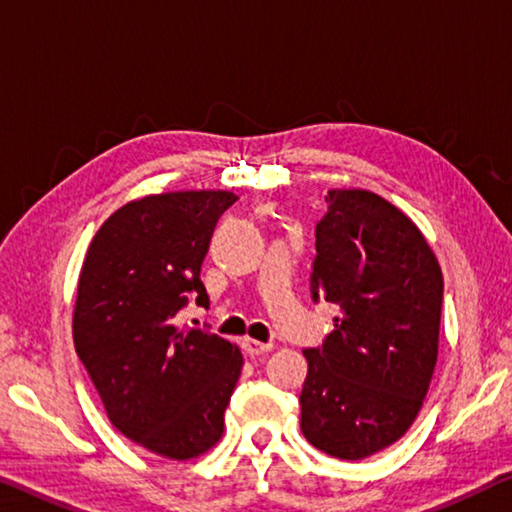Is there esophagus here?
<instances>
[{
	"instance_id": "esophagus-1",
	"label": "esophagus",
	"mask_w": 512,
	"mask_h": 512,
	"mask_svg": "<svg viewBox=\"0 0 512 512\" xmlns=\"http://www.w3.org/2000/svg\"><path fill=\"white\" fill-rule=\"evenodd\" d=\"M243 351L248 355H264V353H271L273 351V344L271 342H257V339H243Z\"/></svg>"
}]
</instances>
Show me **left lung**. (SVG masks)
Listing matches in <instances>:
<instances>
[{
	"instance_id": "1",
	"label": "left lung",
	"mask_w": 512,
	"mask_h": 512,
	"mask_svg": "<svg viewBox=\"0 0 512 512\" xmlns=\"http://www.w3.org/2000/svg\"><path fill=\"white\" fill-rule=\"evenodd\" d=\"M316 223L310 291L339 307L305 348L300 431L328 456L362 460L394 444L431 385L444 282L424 234L376 193L335 189Z\"/></svg>"
}]
</instances>
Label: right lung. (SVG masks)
I'll use <instances>...</instances> for the list:
<instances>
[{
    "mask_svg": "<svg viewBox=\"0 0 512 512\" xmlns=\"http://www.w3.org/2000/svg\"><path fill=\"white\" fill-rule=\"evenodd\" d=\"M237 196L177 191L127 202L88 246L72 337L111 424L145 449L189 460L221 440L243 358L177 312L209 296L200 266Z\"/></svg>",
    "mask_w": 512,
    "mask_h": 512,
    "instance_id": "add662e5",
    "label": "right lung"
}]
</instances>
